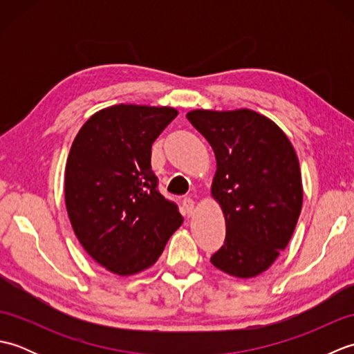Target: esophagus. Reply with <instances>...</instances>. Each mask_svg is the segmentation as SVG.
Listing matches in <instances>:
<instances>
[{"label":"esophagus","instance_id":"34e87169","mask_svg":"<svg viewBox=\"0 0 354 354\" xmlns=\"http://www.w3.org/2000/svg\"><path fill=\"white\" fill-rule=\"evenodd\" d=\"M183 207H184V212L187 216H192L194 213V201L190 198H185L183 201Z\"/></svg>","mask_w":354,"mask_h":354}]
</instances>
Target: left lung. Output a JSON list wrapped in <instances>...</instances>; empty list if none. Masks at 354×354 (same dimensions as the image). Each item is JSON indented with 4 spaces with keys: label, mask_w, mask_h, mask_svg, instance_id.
<instances>
[{
    "label": "left lung",
    "mask_w": 354,
    "mask_h": 354,
    "mask_svg": "<svg viewBox=\"0 0 354 354\" xmlns=\"http://www.w3.org/2000/svg\"><path fill=\"white\" fill-rule=\"evenodd\" d=\"M212 146L217 170L212 194L227 223L212 263L232 277L251 278L288 246L303 205L298 156L272 120L251 109L187 114Z\"/></svg>",
    "instance_id": "left-lung-1"
}]
</instances>
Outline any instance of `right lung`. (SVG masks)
I'll return each mask as SVG.
<instances>
[{
  "label": "right lung",
  "instance_id": "add662e5",
  "mask_svg": "<svg viewBox=\"0 0 354 354\" xmlns=\"http://www.w3.org/2000/svg\"><path fill=\"white\" fill-rule=\"evenodd\" d=\"M176 115L167 106L115 104L89 117L73 141L66 212L85 251L117 275L152 266L183 223L150 167L153 141Z\"/></svg>",
  "mask_w": 354,
  "mask_h": 354
}]
</instances>
